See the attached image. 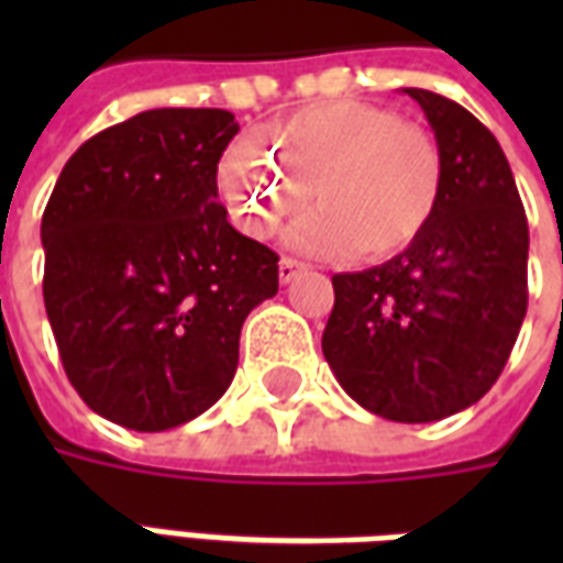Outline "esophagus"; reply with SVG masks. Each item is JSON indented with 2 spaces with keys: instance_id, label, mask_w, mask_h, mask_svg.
Here are the masks:
<instances>
[{
  "instance_id": "1",
  "label": "esophagus",
  "mask_w": 563,
  "mask_h": 563,
  "mask_svg": "<svg viewBox=\"0 0 563 563\" xmlns=\"http://www.w3.org/2000/svg\"><path fill=\"white\" fill-rule=\"evenodd\" d=\"M301 271H305V262H298V258L289 256L280 258V283H292Z\"/></svg>"
}]
</instances>
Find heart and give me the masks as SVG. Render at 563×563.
<instances>
[{
  "instance_id": "heart-1",
  "label": "heart",
  "mask_w": 563,
  "mask_h": 563,
  "mask_svg": "<svg viewBox=\"0 0 563 563\" xmlns=\"http://www.w3.org/2000/svg\"><path fill=\"white\" fill-rule=\"evenodd\" d=\"M217 186L234 225L265 241L313 198L319 208L289 232L317 256L383 262L404 253L434 220L443 150L424 126L365 102H325L268 129V147L234 139Z\"/></svg>"
}]
</instances>
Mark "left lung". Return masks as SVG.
<instances>
[{"mask_svg": "<svg viewBox=\"0 0 563 563\" xmlns=\"http://www.w3.org/2000/svg\"><path fill=\"white\" fill-rule=\"evenodd\" d=\"M443 150V196L413 244L334 274L322 353L343 391L391 422H437L495 386L528 310V217L509 162L476 117L404 87Z\"/></svg>", "mask_w": 563, "mask_h": 563, "instance_id": "obj_1", "label": "left lung"}]
</instances>
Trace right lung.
I'll return each instance as SVG.
<instances>
[{
    "instance_id": "right-lung-1",
    "label": "right lung",
    "mask_w": 563,
    "mask_h": 563,
    "mask_svg": "<svg viewBox=\"0 0 563 563\" xmlns=\"http://www.w3.org/2000/svg\"><path fill=\"white\" fill-rule=\"evenodd\" d=\"M232 111L153 108L84 141L42 217L44 307L92 413L168 431L220 401L277 253L225 220Z\"/></svg>"
}]
</instances>
